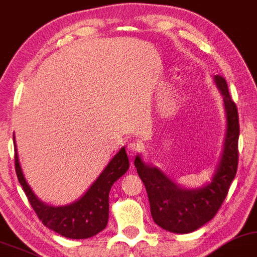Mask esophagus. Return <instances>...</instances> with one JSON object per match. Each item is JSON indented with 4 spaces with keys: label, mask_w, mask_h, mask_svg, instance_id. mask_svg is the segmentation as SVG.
Here are the masks:
<instances>
[{
    "label": "esophagus",
    "mask_w": 257,
    "mask_h": 257,
    "mask_svg": "<svg viewBox=\"0 0 257 257\" xmlns=\"http://www.w3.org/2000/svg\"><path fill=\"white\" fill-rule=\"evenodd\" d=\"M140 151L139 146L135 145V144H128L126 145V154L129 155V157H135L136 154H138Z\"/></svg>",
    "instance_id": "esophagus-1"
}]
</instances>
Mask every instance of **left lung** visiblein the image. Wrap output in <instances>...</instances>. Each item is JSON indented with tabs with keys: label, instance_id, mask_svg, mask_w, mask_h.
<instances>
[{
	"label": "left lung",
	"instance_id": "left-lung-1",
	"mask_svg": "<svg viewBox=\"0 0 257 257\" xmlns=\"http://www.w3.org/2000/svg\"><path fill=\"white\" fill-rule=\"evenodd\" d=\"M215 80L224 96L228 129L220 164L211 184L199 190H185L177 186L158 168L145 165L139 155L134 161L147 190L153 219L159 226L171 232H192L212 219L222 206L236 175L238 165V111L225 79L217 74Z\"/></svg>",
	"mask_w": 257,
	"mask_h": 257
}]
</instances>
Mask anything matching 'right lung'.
I'll return each mask as SVG.
<instances>
[{
    "instance_id": "add662e5",
    "label": "right lung",
    "mask_w": 257,
    "mask_h": 257,
    "mask_svg": "<svg viewBox=\"0 0 257 257\" xmlns=\"http://www.w3.org/2000/svg\"><path fill=\"white\" fill-rule=\"evenodd\" d=\"M13 139L15 140L14 135ZM128 168L129 160L125 148L123 147L79 200L66 206L54 207L39 200L32 188L28 186L22 174L15 145L16 175L28 198L29 204L44 225L67 238H89L105 228L109 217V192L112 184L121 178Z\"/></svg>"
}]
</instances>
